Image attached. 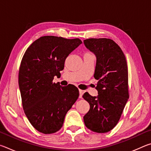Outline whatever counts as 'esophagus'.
<instances>
[{"mask_svg":"<svg viewBox=\"0 0 151 151\" xmlns=\"http://www.w3.org/2000/svg\"><path fill=\"white\" fill-rule=\"evenodd\" d=\"M83 94V90H81V89H79V98H80V99L82 98Z\"/></svg>","mask_w":151,"mask_h":151,"instance_id":"34e87169","label":"esophagus"}]
</instances>
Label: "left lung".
Here are the masks:
<instances>
[{"mask_svg": "<svg viewBox=\"0 0 151 151\" xmlns=\"http://www.w3.org/2000/svg\"><path fill=\"white\" fill-rule=\"evenodd\" d=\"M84 44L96 56L94 77L99 80L95 87L98 96H93L87 92L83 96L90 104L84 122L91 131L104 133L118 123L129 97L126 58L111 39H88Z\"/></svg>", "mask_w": 151, "mask_h": 151, "instance_id": "1", "label": "left lung"}]
</instances>
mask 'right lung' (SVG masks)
<instances>
[{"instance_id": "obj_1", "label": "right lung", "mask_w": 151, "mask_h": 151, "mask_svg": "<svg viewBox=\"0 0 151 151\" xmlns=\"http://www.w3.org/2000/svg\"><path fill=\"white\" fill-rule=\"evenodd\" d=\"M81 44L79 39L44 36L30 45L22 58L19 85L22 107L30 124L42 133L59 131L78 98L75 86H62L52 81L60 75L66 57Z\"/></svg>"}]
</instances>
